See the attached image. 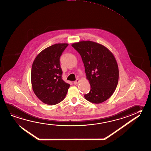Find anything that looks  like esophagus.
Listing matches in <instances>:
<instances>
[{
  "mask_svg": "<svg viewBox=\"0 0 151 151\" xmlns=\"http://www.w3.org/2000/svg\"><path fill=\"white\" fill-rule=\"evenodd\" d=\"M79 81H80V80H79V78H77V79L74 82V84L75 85H77L79 83Z\"/></svg>",
  "mask_w": 151,
  "mask_h": 151,
  "instance_id": "obj_1",
  "label": "esophagus"
}]
</instances>
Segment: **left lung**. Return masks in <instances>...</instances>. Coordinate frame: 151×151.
<instances>
[{"label": "left lung", "instance_id": "left-lung-1", "mask_svg": "<svg viewBox=\"0 0 151 151\" xmlns=\"http://www.w3.org/2000/svg\"><path fill=\"white\" fill-rule=\"evenodd\" d=\"M72 46L82 57L91 85L85 99L95 104L102 103L113 94L118 83L119 69L113 53L104 45L91 41L74 43Z\"/></svg>", "mask_w": 151, "mask_h": 151}]
</instances>
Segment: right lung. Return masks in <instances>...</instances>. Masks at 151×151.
I'll list each match as a JSON object with an SVG mask.
<instances>
[{"instance_id":"right-lung-1","label":"right lung","mask_w":151,"mask_h":151,"mask_svg":"<svg viewBox=\"0 0 151 151\" xmlns=\"http://www.w3.org/2000/svg\"><path fill=\"white\" fill-rule=\"evenodd\" d=\"M68 43H58L45 48L37 55L32 64L31 84L38 99L48 105L64 100L70 84L62 79L60 57Z\"/></svg>"}]
</instances>
